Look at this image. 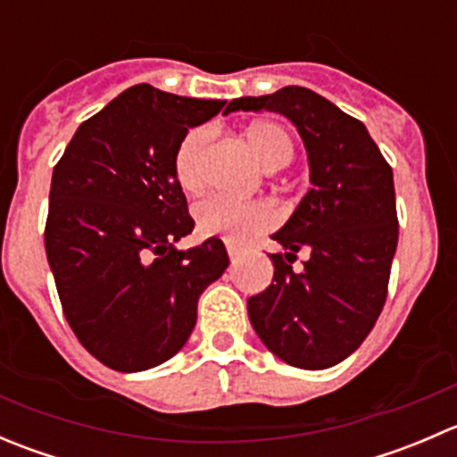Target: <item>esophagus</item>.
Listing matches in <instances>:
<instances>
[{"instance_id": "obj_1", "label": "esophagus", "mask_w": 457, "mask_h": 457, "mask_svg": "<svg viewBox=\"0 0 457 457\" xmlns=\"http://www.w3.org/2000/svg\"><path fill=\"white\" fill-rule=\"evenodd\" d=\"M228 254H229V261L238 262V258H241V247L234 245V243H228Z\"/></svg>"}]
</instances>
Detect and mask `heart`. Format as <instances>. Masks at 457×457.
<instances>
[{"instance_id":"b5f03b06","label":"heart","mask_w":457,"mask_h":457,"mask_svg":"<svg viewBox=\"0 0 457 457\" xmlns=\"http://www.w3.org/2000/svg\"><path fill=\"white\" fill-rule=\"evenodd\" d=\"M245 141L262 168L280 170L292 161L294 141L283 126L274 121H256L245 130ZM207 145L205 130H192L181 141L174 159L177 179L186 190L201 186V156ZM196 228L203 234H219L229 241H243L250 234L270 228L274 214L262 201H237L210 195L195 205Z\"/></svg>"}]
</instances>
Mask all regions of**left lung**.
Masks as SVG:
<instances>
[{
	"label": "left lung",
	"mask_w": 457,
	"mask_h": 457,
	"mask_svg": "<svg viewBox=\"0 0 457 457\" xmlns=\"http://www.w3.org/2000/svg\"><path fill=\"white\" fill-rule=\"evenodd\" d=\"M271 110L296 126L307 150L310 192L271 234L274 278L247 301L267 349L298 370H327L352 356L376 325L398 245L394 172L365 123L316 95L285 86L241 96L225 112ZM305 253L301 270L291 265Z\"/></svg>",
	"instance_id": "left-lung-1"
}]
</instances>
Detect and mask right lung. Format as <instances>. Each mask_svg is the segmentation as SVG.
Segmentation results:
<instances>
[{
	"label": "right lung",
	"mask_w": 457,
	"mask_h": 457,
	"mask_svg": "<svg viewBox=\"0 0 457 457\" xmlns=\"http://www.w3.org/2000/svg\"><path fill=\"white\" fill-rule=\"evenodd\" d=\"M223 105L132 86L77 128L54 165L46 256L68 325L110 370L170 361L195 329L201 294L229 265L219 238L177 247L195 228L177 150Z\"/></svg>",
	"instance_id": "1"
}]
</instances>
